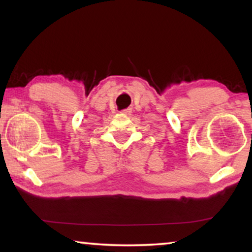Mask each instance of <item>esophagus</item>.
I'll return each mask as SVG.
<instances>
[{
	"label": "esophagus",
	"mask_w": 252,
	"mask_h": 252,
	"mask_svg": "<svg viewBox=\"0 0 252 252\" xmlns=\"http://www.w3.org/2000/svg\"><path fill=\"white\" fill-rule=\"evenodd\" d=\"M122 114H130L131 113V109H126V110H122L121 111Z\"/></svg>",
	"instance_id": "esophagus-1"
}]
</instances>
